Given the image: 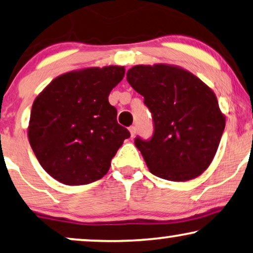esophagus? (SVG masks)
Wrapping results in <instances>:
<instances>
[{"mask_svg": "<svg viewBox=\"0 0 253 253\" xmlns=\"http://www.w3.org/2000/svg\"><path fill=\"white\" fill-rule=\"evenodd\" d=\"M129 130H130L131 137H134V136H136V132H137V127H136V126H130V127H129Z\"/></svg>", "mask_w": 253, "mask_h": 253, "instance_id": "obj_1", "label": "esophagus"}]
</instances>
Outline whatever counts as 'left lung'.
<instances>
[{
  "label": "left lung",
  "mask_w": 253,
  "mask_h": 253,
  "mask_svg": "<svg viewBox=\"0 0 253 253\" xmlns=\"http://www.w3.org/2000/svg\"><path fill=\"white\" fill-rule=\"evenodd\" d=\"M126 80L152 114V137L134 138L150 172L170 181L205 172L225 126L211 88L191 72L163 64L133 66Z\"/></svg>",
  "instance_id": "left-lung-1"
}]
</instances>
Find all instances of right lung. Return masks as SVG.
<instances>
[{
    "instance_id": "add662e5",
    "label": "right lung",
    "mask_w": 253,
    "mask_h": 253,
    "mask_svg": "<svg viewBox=\"0 0 253 253\" xmlns=\"http://www.w3.org/2000/svg\"><path fill=\"white\" fill-rule=\"evenodd\" d=\"M126 73L122 66L91 67L55 78L32 104L28 136L42 169L65 185H87L109 170L129 138L108 101Z\"/></svg>"
}]
</instances>
